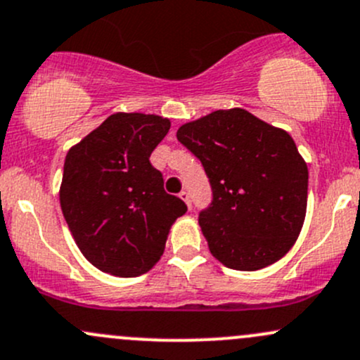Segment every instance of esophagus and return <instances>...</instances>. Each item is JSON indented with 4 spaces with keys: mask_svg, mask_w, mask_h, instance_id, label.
<instances>
[{
    "mask_svg": "<svg viewBox=\"0 0 360 360\" xmlns=\"http://www.w3.org/2000/svg\"><path fill=\"white\" fill-rule=\"evenodd\" d=\"M179 196H181V200H183V202L186 203L188 207H191V196H190V191H186V190L181 191V193H179Z\"/></svg>",
    "mask_w": 360,
    "mask_h": 360,
    "instance_id": "obj_1",
    "label": "esophagus"
}]
</instances>
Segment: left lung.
<instances>
[{
	"label": "left lung",
	"mask_w": 360,
	"mask_h": 360,
	"mask_svg": "<svg viewBox=\"0 0 360 360\" xmlns=\"http://www.w3.org/2000/svg\"><path fill=\"white\" fill-rule=\"evenodd\" d=\"M200 158L212 202L198 215L212 255L257 271L278 262L300 234L307 210V164L293 138L243 108L217 110L177 129Z\"/></svg>",
	"instance_id": "8db88e82"
}]
</instances>
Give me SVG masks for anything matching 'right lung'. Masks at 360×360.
Wrapping results in <instances>:
<instances>
[{
	"label": "right lung",
	"mask_w": 360,
	"mask_h": 360,
	"mask_svg": "<svg viewBox=\"0 0 360 360\" xmlns=\"http://www.w3.org/2000/svg\"><path fill=\"white\" fill-rule=\"evenodd\" d=\"M170 120L113 113L65 157L60 205L82 255L108 274H145L164 253L170 226L188 210L150 164Z\"/></svg>",
	"instance_id": "right-lung-1"
}]
</instances>
